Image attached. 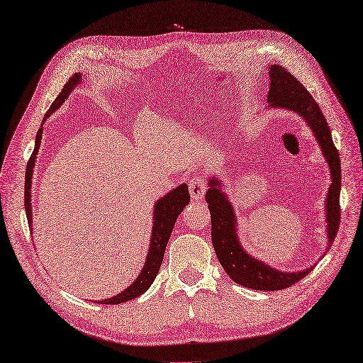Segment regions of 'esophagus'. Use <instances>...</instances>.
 Returning <instances> with one entry per match:
<instances>
[{
    "instance_id": "1",
    "label": "esophagus",
    "mask_w": 363,
    "mask_h": 363,
    "mask_svg": "<svg viewBox=\"0 0 363 363\" xmlns=\"http://www.w3.org/2000/svg\"><path fill=\"white\" fill-rule=\"evenodd\" d=\"M189 192L194 199H202L206 192V179L203 176H198L189 182Z\"/></svg>"
}]
</instances>
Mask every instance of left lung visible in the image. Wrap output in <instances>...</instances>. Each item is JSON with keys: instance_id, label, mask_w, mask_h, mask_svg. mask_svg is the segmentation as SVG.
I'll use <instances>...</instances> for the list:
<instances>
[{"instance_id": "obj_1", "label": "left lung", "mask_w": 363, "mask_h": 363, "mask_svg": "<svg viewBox=\"0 0 363 363\" xmlns=\"http://www.w3.org/2000/svg\"><path fill=\"white\" fill-rule=\"evenodd\" d=\"M267 100L270 106L294 111L307 121V124L316 135L328 164H330L333 184L326 198V221L331 247L337 236L341 217V165L338 150L331 137V130L313 96L281 65L270 66V89ZM218 186L217 179L211 180L208 192L205 195L211 213V239L218 262L236 284L258 291H278L294 285L310 273L312 269L297 273L278 272L248 255L239 245L236 238V223L232 205L226 199V195L220 192Z\"/></svg>"}]
</instances>
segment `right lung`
Returning a JSON list of instances; mask_svg holds the SVG:
<instances>
[{
  "mask_svg": "<svg viewBox=\"0 0 363 363\" xmlns=\"http://www.w3.org/2000/svg\"><path fill=\"white\" fill-rule=\"evenodd\" d=\"M81 75L75 74L74 77H71L65 87L62 90V93L56 97L53 105L50 106V109L47 111L44 121L53 113L57 108H60L62 103L65 101V99L71 93V90L75 87V85L79 82ZM43 121V123H44ZM41 137H43V128L38 130L37 133V142H35V149H33L30 158L28 161L26 165V176H25V210H26V217H28V223L30 226L32 223V214H30V180H32V171H33V164H35V157L37 152L40 149L41 145ZM191 201V196H189V189L187 184H182L179 187H176L174 191L169 192L167 196H164L161 201H158V203L155 205V221H153V229H152V239H150V248H149V254L146 258V264L142 270V273L125 291L121 292V294L100 301L101 304H119L124 303L128 300H133L135 297L142 296L143 292L152 285L153 279L157 278V274L160 272L162 258H164V252L168 244V239L171 236L172 228H174L176 220L179 217V214L183 211L184 206Z\"/></svg>",
  "mask_w": 363,
  "mask_h": 363,
  "instance_id": "add662e5",
  "label": "right lung"
}]
</instances>
